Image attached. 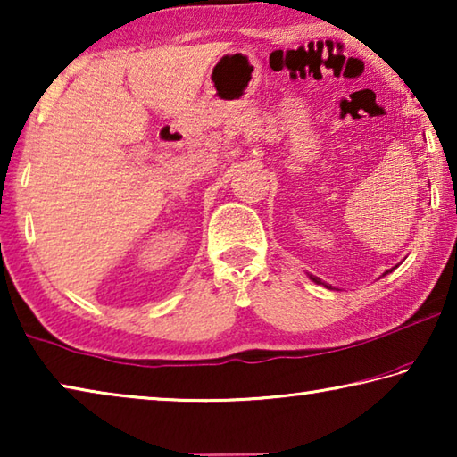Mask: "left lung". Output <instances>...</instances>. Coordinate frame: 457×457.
Masks as SVG:
<instances>
[{
  "label": "left lung",
  "instance_id": "1",
  "mask_svg": "<svg viewBox=\"0 0 457 457\" xmlns=\"http://www.w3.org/2000/svg\"><path fill=\"white\" fill-rule=\"evenodd\" d=\"M389 272H393V268H391V270H386V272H385V274H389ZM385 274H383V276H385ZM308 278H311V280H312V282H316V284H322V286H324V288H330V290H335V288H332V286H330V284H327V282H322V280H320V278H316V276H312V274H308Z\"/></svg>",
  "mask_w": 457,
  "mask_h": 457
}]
</instances>
